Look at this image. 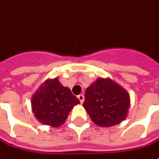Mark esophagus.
<instances>
[{
	"mask_svg": "<svg viewBox=\"0 0 159 159\" xmlns=\"http://www.w3.org/2000/svg\"><path fill=\"white\" fill-rule=\"evenodd\" d=\"M77 98L79 99L80 102H81V103H83V101H84V95H77Z\"/></svg>",
	"mask_w": 159,
	"mask_h": 159,
	"instance_id": "obj_1",
	"label": "esophagus"
}]
</instances>
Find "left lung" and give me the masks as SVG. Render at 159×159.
Listing matches in <instances>:
<instances>
[{
    "label": "left lung",
    "mask_w": 159,
    "mask_h": 159,
    "mask_svg": "<svg viewBox=\"0 0 159 159\" xmlns=\"http://www.w3.org/2000/svg\"><path fill=\"white\" fill-rule=\"evenodd\" d=\"M129 105L128 93L108 78L92 83L86 89L83 104L92 121L100 126L119 124L126 118Z\"/></svg>",
    "instance_id": "8db88e82"
}]
</instances>
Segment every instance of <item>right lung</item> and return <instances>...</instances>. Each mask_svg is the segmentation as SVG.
Wrapping results in <instances>:
<instances>
[{"instance_id": "obj_1", "label": "right lung", "mask_w": 159, "mask_h": 159, "mask_svg": "<svg viewBox=\"0 0 159 159\" xmlns=\"http://www.w3.org/2000/svg\"><path fill=\"white\" fill-rule=\"evenodd\" d=\"M80 101L57 78L47 80L33 95L34 116L43 124L57 127L64 124L72 107Z\"/></svg>"}]
</instances>
